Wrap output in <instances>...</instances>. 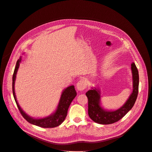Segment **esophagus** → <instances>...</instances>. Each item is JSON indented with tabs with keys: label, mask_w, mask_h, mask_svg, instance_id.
I'll return each instance as SVG.
<instances>
[{
	"label": "esophagus",
	"mask_w": 152,
	"mask_h": 152,
	"mask_svg": "<svg viewBox=\"0 0 152 152\" xmlns=\"http://www.w3.org/2000/svg\"><path fill=\"white\" fill-rule=\"evenodd\" d=\"M87 86V84L86 81L83 79H80L79 80V81L77 82L76 87H77V90L83 91L86 89Z\"/></svg>",
	"instance_id": "34e87169"
}]
</instances>
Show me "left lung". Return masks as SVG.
<instances>
[{"mask_svg": "<svg viewBox=\"0 0 152 152\" xmlns=\"http://www.w3.org/2000/svg\"><path fill=\"white\" fill-rule=\"evenodd\" d=\"M133 91L124 106L116 111H105L99 104L100 95L97 89L89 90L86 93L88 98V114L94 122L100 124H110L121 120L134 106L138 94L139 73L134 63L131 64Z\"/></svg>", "mask_w": 152, "mask_h": 152, "instance_id": "1", "label": "left lung"}]
</instances>
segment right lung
Instances as JSON below:
<instances>
[{"mask_svg": "<svg viewBox=\"0 0 152 152\" xmlns=\"http://www.w3.org/2000/svg\"><path fill=\"white\" fill-rule=\"evenodd\" d=\"M20 61L21 58L20 59H18L16 67L15 68V71H14V73L12 75V93L14 96V98H15L16 103L17 104V107L18 109H19V111L22 115V116L23 117L25 120L26 121H28L29 123L41 127L52 128L59 126L64 121H65V119L67 115L69 106H70V103H72V100L74 99L75 96H77V93L74 86H71L70 87H68L67 88L65 89V91L63 92L57 110L56 112L52 115L40 119H35L31 118L28 115H27L23 111L22 109L20 108V105L18 104L17 102L16 98L15 96V82L16 79V75L18 70V68H19Z\"/></svg>", "mask_w": 152, "mask_h": 152, "instance_id": "1", "label": "right lung"}]
</instances>
